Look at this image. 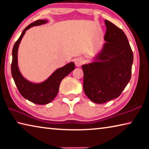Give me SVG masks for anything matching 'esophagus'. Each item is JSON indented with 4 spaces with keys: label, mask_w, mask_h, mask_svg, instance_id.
<instances>
[{
    "label": "esophagus",
    "mask_w": 149,
    "mask_h": 149,
    "mask_svg": "<svg viewBox=\"0 0 149 149\" xmlns=\"http://www.w3.org/2000/svg\"><path fill=\"white\" fill-rule=\"evenodd\" d=\"M83 63H84L83 59L82 58H80V57H79V58H77L74 61V63H75V65H76V66H77V67L81 66V65L83 64Z\"/></svg>",
    "instance_id": "34e87169"
}]
</instances>
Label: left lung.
I'll use <instances>...</instances> for the list:
<instances>
[{
	"label": "left lung",
	"mask_w": 149,
	"mask_h": 149,
	"mask_svg": "<svg viewBox=\"0 0 149 149\" xmlns=\"http://www.w3.org/2000/svg\"><path fill=\"white\" fill-rule=\"evenodd\" d=\"M106 42L95 61L82 66L83 89L96 103H104L118 97L132 76L134 55L128 40L121 29L105 20Z\"/></svg>",
	"instance_id": "8db88e82"
}]
</instances>
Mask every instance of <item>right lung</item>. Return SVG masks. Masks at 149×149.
Wrapping results in <instances>:
<instances>
[{
	"instance_id": "obj_1",
	"label": "right lung",
	"mask_w": 149,
	"mask_h": 149,
	"mask_svg": "<svg viewBox=\"0 0 149 149\" xmlns=\"http://www.w3.org/2000/svg\"><path fill=\"white\" fill-rule=\"evenodd\" d=\"M46 22L47 20L39 19L29 25L23 31L19 38L14 44L12 49L11 72L18 91L26 100L38 105H46L51 102L58 93L61 80L75 68L74 63H69L64 67L55 70L48 79L40 84H35L28 81L21 74L17 65V50L20 42L26 31L29 29L33 26L42 25Z\"/></svg>"
}]
</instances>
